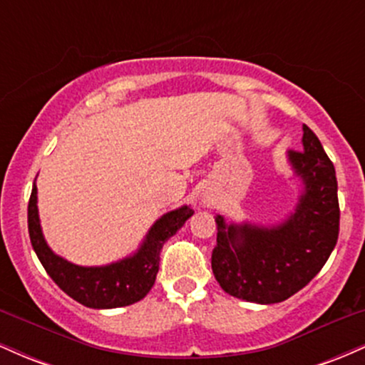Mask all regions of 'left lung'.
Wrapping results in <instances>:
<instances>
[{"instance_id": "1", "label": "left lung", "mask_w": 365, "mask_h": 365, "mask_svg": "<svg viewBox=\"0 0 365 365\" xmlns=\"http://www.w3.org/2000/svg\"><path fill=\"white\" fill-rule=\"evenodd\" d=\"M302 150H290L305 192L295 212L274 228L226 225L216 215L211 266L230 295L255 304H278L302 290L322 269L340 233L334 166L319 139L304 125Z\"/></svg>"}]
</instances>
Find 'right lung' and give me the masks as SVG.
Segmentation results:
<instances>
[{
    "label": "right lung",
    "instance_id": "obj_1",
    "mask_svg": "<svg viewBox=\"0 0 365 365\" xmlns=\"http://www.w3.org/2000/svg\"><path fill=\"white\" fill-rule=\"evenodd\" d=\"M194 215V209L183 206L158 220L139 252L123 261L101 267H82L65 261L51 252L41 233L37 215V187H32L27 207L31 244L46 273L68 297L91 309H115L139 302L148 295L159 269L163 244L182 228Z\"/></svg>",
    "mask_w": 365,
    "mask_h": 365
}]
</instances>
